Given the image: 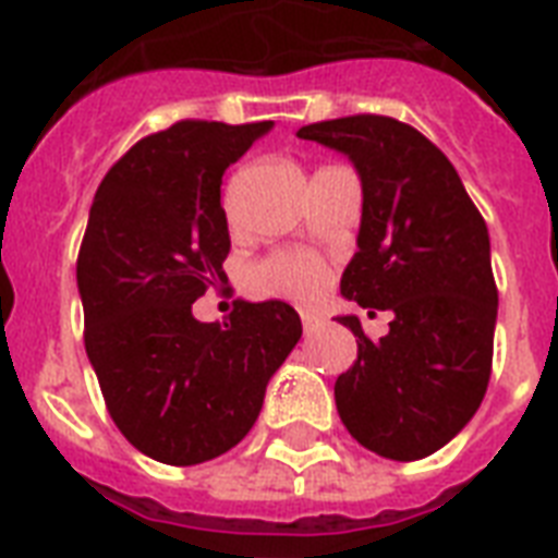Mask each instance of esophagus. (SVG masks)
Segmentation results:
<instances>
[{
	"label": "esophagus",
	"instance_id": "34e87169",
	"mask_svg": "<svg viewBox=\"0 0 558 558\" xmlns=\"http://www.w3.org/2000/svg\"><path fill=\"white\" fill-rule=\"evenodd\" d=\"M301 322H304V332H306V336H313V332L318 330V327H322V318H318V315H315V313H304V315H301Z\"/></svg>",
	"mask_w": 558,
	"mask_h": 558
}]
</instances>
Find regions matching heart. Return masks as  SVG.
<instances>
[{
  "label": "heart",
  "instance_id": "heart-1",
  "mask_svg": "<svg viewBox=\"0 0 558 558\" xmlns=\"http://www.w3.org/2000/svg\"><path fill=\"white\" fill-rule=\"evenodd\" d=\"M254 292L313 301L327 283V266L304 252H280L260 260L248 275Z\"/></svg>",
  "mask_w": 558,
  "mask_h": 558
}]
</instances>
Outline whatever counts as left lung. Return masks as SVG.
Wrapping results in <instances>:
<instances>
[{
	"mask_svg": "<svg viewBox=\"0 0 558 558\" xmlns=\"http://www.w3.org/2000/svg\"><path fill=\"white\" fill-rule=\"evenodd\" d=\"M298 138L353 161L362 226L341 295L390 313L379 341L339 315L359 344L336 379L341 423L379 458H428L475 416L493 373L498 289L484 217L451 161L397 118H336Z\"/></svg>",
	"mask_w": 558,
	"mask_h": 558,
	"instance_id": "1",
	"label": "left lung"
}]
</instances>
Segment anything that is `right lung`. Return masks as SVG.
Wrapping results in <instances>:
<instances>
[{"label":"right lung","instance_id":"1","mask_svg":"<svg viewBox=\"0 0 558 558\" xmlns=\"http://www.w3.org/2000/svg\"><path fill=\"white\" fill-rule=\"evenodd\" d=\"M271 121H177L130 147L100 182L77 254L86 356L109 416L147 458L205 463L234 449L301 339L283 301H234L228 324L191 304L226 283L219 185Z\"/></svg>","mask_w":558,"mask_h":558}]
</instances>
